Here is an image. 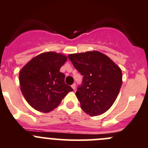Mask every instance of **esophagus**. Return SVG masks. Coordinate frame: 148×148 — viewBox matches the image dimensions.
I'll list each match as a JSON object with an SVG mask.
<instances>
[{
	"mask_svg": "<svg viewBox=\"0 0 148 148\" xmlns=\"http://www.w3.org/2000/svg\"><path fill=\"white\" fill-rule=\"evenodd\" d=\"M71 87L73 88V89L75 90V87H76V84H73V85L71 86Z\"/></svg>",
	"mask_w": 148,
	"mask_h": 148,
	"instance_id": "obj_1",
	"label": "esophagus"
}]
</instances>
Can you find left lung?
<instances>
[{
    "label": "left lung",
    "mask_w": 148,
    "mask_h": 148,
    "mask_svg": "<svg viewBox=\"0 0 148 148\" xmlns=\"http://www.w3.org/2000/svg\"><path fill=\"white\" fill-rule=\"evenodd\" d=\"M68 58L84 76L75 94L82 110L91 116L103 114L111 108L120 91V67L97 51L70 54Z\"/></svg>",
    "instance_id": "left-lung-1"
}]
</instances>
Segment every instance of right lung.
Listing matches in <instances>:
<instances>
[{
  "mask_svg": "<svg viewBox=\"0 0 148 148\" xmlns=\"http://www.w3.org/2000/svg\"><path fill=\"white\" fill-rule=\"evenodd\" d=\"M67 57L56 52H45L33 58L19 73L20 89L29 105L36 110L49 112L73 91L64 83L60 72Z\"/></svg>",
  "mask_w": 148,
  "mask_h": 148,
  "instance_id": "obj_1",
  "label": "right lung"
}]
</instances>
